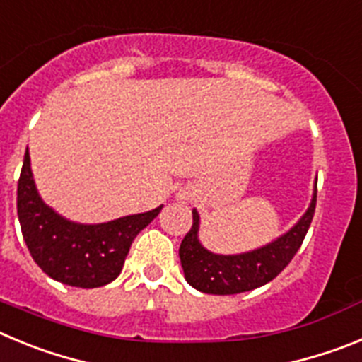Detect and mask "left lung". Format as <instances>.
Returning <instances> with one entry per match:
<instances>
[{"label":"left lung","mask_w":362,"mask_h":362,"mask_svg":"<svg viewBox=\"0 0 362 362\" xmlns=\"http://www.w3.org/2000/svg\"><path fill=\"white\" fill-rule=\"evenodd\" d=\"M315 203H317V183L310 209L290 232L259 250L239 255H217L204 250L197 239L199 216L196 210H192V219H194L192 228L188 230L179 246L181 267L188 284L204 293L233 296V293L250 292L276 279L288 267L305 241L315 212Z\"/></svg>","instance_id":"obj_1"}]
</instances>
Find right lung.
<instances>
[{
    "instance_id": "right-lung-1",
    "label": "right lung",
    "mask_w": 362,
    "mask_h": 362,
    "mask_svg": "<svg viewBox=\"0 0 362 362\" xmlns=\"http://www.w3.org/2000/svg\"><path fill=\"white\" fill-rule=\"evenodd\" d=\"M163 206L101 225H78L57 216L37 196L25 152L18 181V217L32 259L52 279L76 288H98L116 279L136 235Z\"/></svg>"
}]
</instances>
